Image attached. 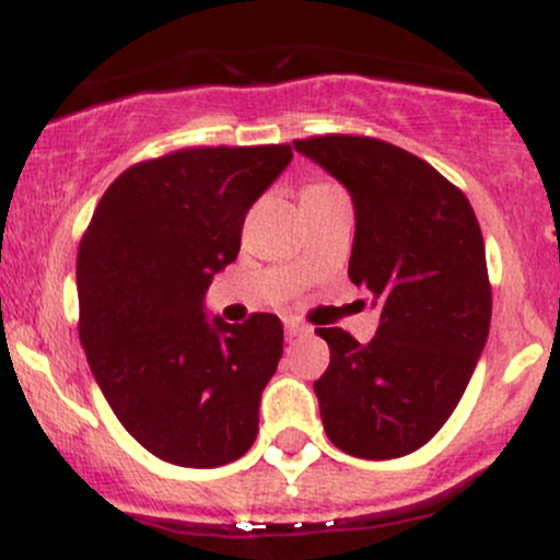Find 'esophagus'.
<instances>
[{"label":"esophagus","mask_w":560,"mask_h":560,"mask_svg":"<svg viewBox=\"0 0 560 560\" xmlns=\"http://www.w3.org/2000/svg\"><path fill=\"white\" fill-rule=\"evenodd\" d=\"M284 331L289 339H298V337H305L311 329H307L300 318H284Z\"/></svg>","instance_id":"esophagus-1"}]
</instances>
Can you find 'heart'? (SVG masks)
<instances>
[{"instance_id":"b5f03b06","label":"heart","mask_w":560,"mask_h":560,"mask_svg":"<svg viewBox=\"0 0 560 560\" xmlns=\"http://www.w3.org/2000/svg\"><path fill=\"white\" fill-rule=\"evenodd\" d=\"M334 184H329V182H311V184H305L302 186V191H300V197H307V195H318V191H326V189H331Z\"/></svg>"}]
</instances>
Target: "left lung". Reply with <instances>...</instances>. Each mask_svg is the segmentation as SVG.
<instances>
[{"mask_svg":"<svg viewBox=\"0 0 560 560\" xmlns=\"http://www.w3.org/2000/svg\"><path fill=\"white\" fill-rule=\"evenodd\" d=\"M294 150L352 195L347 276L382 316L365 345L345 329H316L331 352L313 384L324 429L347 455L400 458L450 419L490 334L479 221L458 186L389 141L324 133L294 139Z\"/></svg>","mask_w":560,"mask_h":560,"instance_id":"8db88e82","label":"left lung"}]
</instances>
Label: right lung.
<instances>
[{
	"label": "right lung",
	"mask_w": 560,
	"mask_h": 560,
	"mask_svg": "<svg viewBox=\"0 0 560 560\" xmlns=\"http://www.w3.org/2000/svg\"><path fill=\"white\" fill-rule=\"evenodd\" d=\"M292 160L289 144L186 147L120 173L75 260L79 337L126 432L160 460L215 468L258 436L284 352L273 313L208 324L213 276L240 253L244 215Z\"/></svg>",
	"instance_id": "right-lung-1"
}]
</instances>
